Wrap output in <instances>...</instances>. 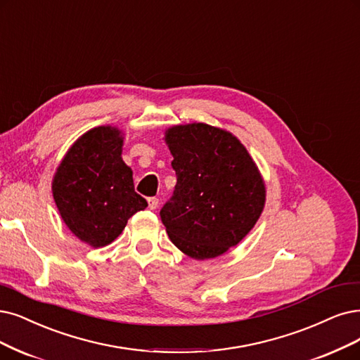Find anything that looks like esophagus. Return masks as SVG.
Instances as JSON below:
<instances>
[{"label":"esophagus","mask_w":360,"mask_h":360,"mask_svg":"<svg viewBox=\"0 0 360 360\" xmlns=\"http://www.w3.org/2000/svg\"><path fill=\"white\" fill-rule=\"evenodd\" d=\"M148 207H150L151 210H155V209L158 207V198H157V197L148 198Z\"/></svg>","instance_id":"34e87169"}]
</instances>
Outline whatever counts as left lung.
<instances>
[{
  "mask_svg": "<svg viewBox=\"0 0 360 360\" xmlns=\"http://www.w3.org/2000/svg\"><path fill=\"white\" fill-rule=\"evenodd\" d=\"M176 185L160 210L170 242L185 255L212 259L237 246L265 206V182L231 131L206 123L166 129Z\"/></svg>",
  "mask_w": 360,
  "mask_h": 360,
  "instance_id": "obj_1",
  "label": "left lung"
}]
</instances>
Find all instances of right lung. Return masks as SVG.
Returning a JSON list of instances; mask_svg holds the SVG:
<instances>
[{"label":"right lung","instance_id":"obj_1","mask_svg":"<svg viewBox=\"0 0 360 360\" xmlns=\"http://www.w3.org/2000/svg\"><path fill=\"white\" fill-rule=\"evenodd\" d=\"M124 133L98 126L66 151L51 181L65 225L83 243L103 248L124 230L127 219L148 203L135 193L133 172L123 162Z\"/></svg>","mask_w":360,"mask_h":360}]
</instances>
